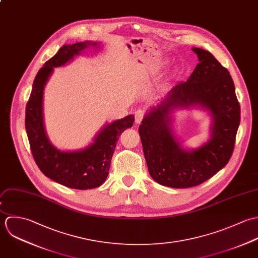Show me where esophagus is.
<instances>
[{
    "label": "esophagus",
    "mask_w": 258,
    "mask_h": 258,
    "mask_svg": "<svg viewBox=\"0 0 258 258\" xmlns=\"http://www.w3.org/2000/svg\"><path fill=\"white\" fill-rule=\"evenodd\" d=\"M135 115H136V123H141V121L145 117V111L143 109H138Z\"/></svg>",
    "instance_id": "esophagus-1"
}]
</instances>
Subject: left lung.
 <instances>
[{
    "mask_svg": "<svg viewBox=\"0 0 258 258\" xmlns=\"http://www.w3.org/2000/svg\"><path fill=\"white\" fill-rule=\"evenodd\" d=\"M200 63L186 82L178 83L167 99L142 121L139 133L151 176L159 184L186 188L202 184L229 161L240 122V105L231 76L211 53L194 48ZM199 103L213 113V138L199 150H182L168 127L169 110Z\"/></svg>",
    "mask_w": 258,
    "mask_h": 258,
    "instance_id": "1",
    "label": "left lung"
}]
</instances>
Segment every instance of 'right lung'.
I'll return each mask as SVG.
<instances>
[{
  "label": "right lung",
  "instance_id": "obj_1",
  "mask_svg": "<svg viewBox=\"0 0 258 258\" xmlns=\"http://www.w3.org/2000/svg\"><path fill=\"white\" fill-rule=\"evenodd\" d=\"M95 45L96 43L84 42L62 46L38 72L26 105V132L37 165L49 178L75 189H91L103 184L121 133L132 127L135 121V115L130 114L107 124L92 146L80 152L63 153L54 149L49 142L45 134L42 113L45 84L54 67L64 64L74 55Z\"/></svg>",
  "mask_w": 258,
  "mask_h": 258
}]
</instances>
